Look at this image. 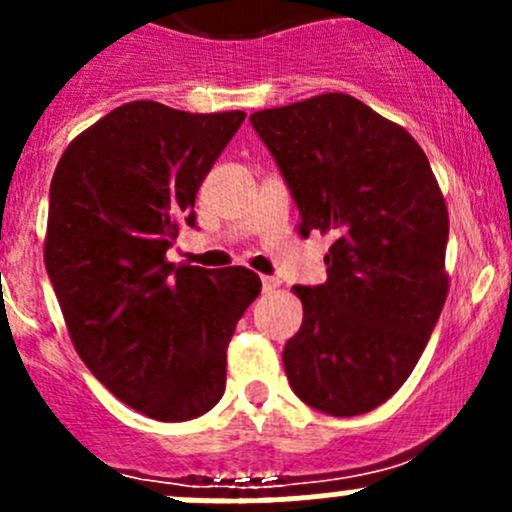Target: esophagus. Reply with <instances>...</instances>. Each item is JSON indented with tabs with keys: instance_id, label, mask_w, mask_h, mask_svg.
Listing matches in <instances>:
<instances>
[{
	"instance_id": "34e87169",
	"label": "esophagus",
	"mask_w": 512,
	"mask_h": 512,
	"mask_svg": "<svg viewBox=\"0 0 512 512\" xmlns=\"http://www.w3.org/2000/svg\"><path fill=\"white\" fill-rule=\"evenodd\" d=\"M277 287H280V280H277V277H262V289H265V292H272V289Z\"/></svg>"
}]
</instances>
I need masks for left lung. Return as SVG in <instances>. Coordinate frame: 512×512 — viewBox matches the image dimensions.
<instances>
[{"instance_id":"obj_1","label":"left lung","mask_w":512,"mask_h":512,"mask_svg":"<svg viewBox=\"0 0 512 512\" xmlns=\"http://www.w3.org/2000/svg\"><path fill=\"white\" fill-rule=\"evenodd\" d=\"M299 208V232L334 230L327 282L294 287L304 319L282 361L294 394L359 416L401 389L448 294V210L409 131L347 94L250 116Z\"/></svg>"}]
</instances>
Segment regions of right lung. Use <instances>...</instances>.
I'll use <instances>...</instances> for the list:
<instances>
[{"label": "right lung", "instance_id": "add662e5", "mask_svg": "<svg viewBox=\"0 0 512 512\" xmlns=\"http://www.w3.org/2000/svg\"><path fill=\"white\" fill-rule=\"evenodd\" d=\"M242 121L123 103L69 143L51 178L44 262L71 342L118 401L156 421L218 404L227 344L262 289L245 267L165 260Z\"/></svg>", "mask_w": 512, "mask_h": 512}]
</instances>
